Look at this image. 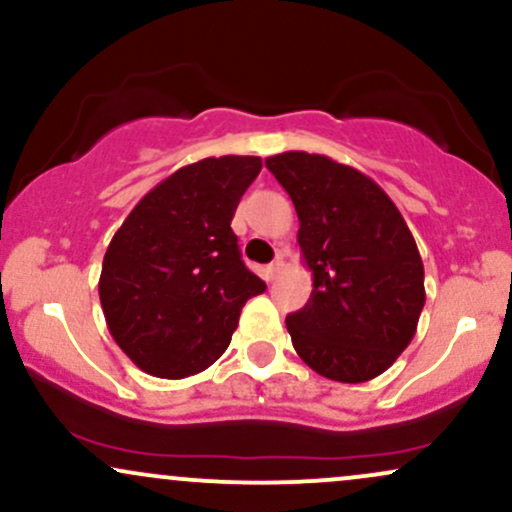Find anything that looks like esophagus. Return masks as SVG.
Here are the masks:
<instances>
[{"label": "esophagus", "instance_id": "34e87169", "mask_svg": "<svg viewBox=\"0 0 512 512\" xmlns=\"http://www.w3.org/2000/svg\"><path fill=\"white\" fill-rule=\"evenodd\" d=\"M284 267H286V262H284V255H279L276 257V260L269 264L267 267V274H269V279H276V276H279L281 272H284Z\"/></svg>", "mask_w": 512, "mask_h": 512}]
</instances>
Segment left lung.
<instances>
[{"instance_id":"left-lung-1","label":"left lung","mask_w":512,"mask_h":512,"mask_svg":"<svg viewBox=\"0 0 512 512\" xmlns=\"http://www.w3.org/2000/svg\"><path fill=\"white\" fill-rule=\"evenodd\" d=\"M264 163L296 207L313 272L310 301L286 317L293 349L337 383L378 378L414 339L426 303L407 221L378 182L330 156L286 151Z\"/></svg>"}]
</instances>
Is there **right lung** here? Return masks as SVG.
Here are the masks:
<instances>
[{"label":"right lung","instance_id":"obj_1","mask_svg":"<svg viewBox=\"0 0 512 512\" xmlns=\"http://www.w3.org/2000/svg\"><path fill=\"white\" fill-rule=\"evenodd\" d=\"M260 156L202 158L139 199L98 281L108 330L137 368L180 380L231 344L248 298L267 284L240 260L231 221Z\"/></svg>","mask_w":512,"mask_h":512}]
</instances>
